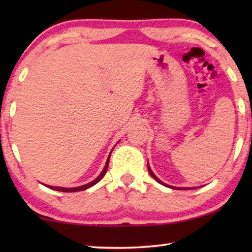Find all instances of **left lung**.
Segmentation results:
<instances>
[{
    "instance_id": "8db88e82",
    "label": "left lung",
    "mask_w": 252,
    "mask_h": 252,
    "mask_svg": "<svg viewBox=\"0 0 252 252\" xmlns=\"http://www.w3.org/2000/svg\"><path fill=\"white\" fill-rule=\"evenodd\" d=\"M148 170H149V173H150V175H151V177H153V178L155 179V180H157V181H158V182H159V184H161V185H164V186H167V185H165V184H164V182H161V181L159 180V179H158V178L156 177V175H155V174L153 173V171H151V168H150L149 166H148Z\"/></svg>"
}]
</instances>
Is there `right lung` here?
I'll return each instance as SVG.
<instances>
[{"label": "right lung", "instance_id": "1", "mask_svg": "<svg viewBox=\"0 0 252 252\" xmlns=\"http://www.w3.org/2000/svg\"><path fill=\"white\" fill-rule=\"evenodd\" d=\"M109 159H110V156H109V158H108V161H106V164H105L104 168H103L102 173L99 174L98 177L96 178L94 181L89 182V184H87V185H85V186H81V187H77V188H63V187H53V186H47V187H49V188H51V189H54V190H58V191H65V192L80 191V190H85V189H87V188H91L92 186H94V185L97 184V182H98L99 180H101V179H102V178L104 177V175H105V173H106V170H108V166H109Z\"/></svg>", "mask_w": 252, "mask_h": 252}]
</instances>
